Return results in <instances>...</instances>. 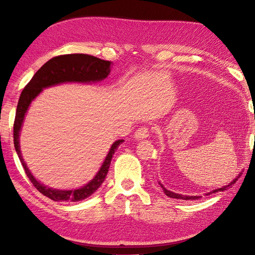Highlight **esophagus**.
I'll use <instances>...</instances> for the list:
<instances>
[{
	"label": "esophagus",
	"mask_w": 255,
	"mask_h": 255,
	"mask_svg": "<svg viewBox=\"0 0 255 255\" xmlns=\"http://www.w3.org/2000/svg\"><path fill=\"white\" fill-rule=\"evenodd\" d=\"M148 135H149V129L145 126L138 128L135 131L136 139H145V138L148 137Z\"/></svg>",
	"instance_id": "1"
}]
</instances>
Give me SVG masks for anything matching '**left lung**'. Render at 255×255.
<instances>
[{"instance_id":"obj_1","label":"left lung","mask_w":255,"mask_h":255,"mask_svg":"<svg viewBox=\"0 0 255 255\" xmlns=\"http://www.w3.org/2000/svg\"><path fill=\"white\" fill-rule=\"evenodd\" d=\"M239 178H240V175H239ZM239 178H236L234 181H232V182H231L230 184H227L226 187L216 189V190H214V191H211V192L215 193V192H218V191H224V190L231 188L232 185L234 184L237 180H239ZM158 183H159V185H161V187H162L164 193H165V195H166L167 197H170V198H174V199H182V200H196V199H198V198H200V197H198V196H182V195H178V193H174V192H172V191H169V190H166V189L164 188L163 185L161 184V182H158ZM211 192H209V193H211ZM207 195H208V193H207Z\"/></svg>"}]
</instances>
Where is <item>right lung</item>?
Here are the masks:
<instances>
[{
  "label": "right lung",
  "instance_id": "right-lung-1",
  "mask_svg": "<svg viewBox=\"0 0 255 255\" xmlns=\"http://www.w3.org/2000/svg\"><path fill=\"white\" fill-rule=\"evenodd\" d=\"M110 64L111 62H109V60H103L88 54H67L56 56V57L49 59L48 62L44 64L37 71L36 74L32 76V79L30 80L29 83L24 86L22 92H21L13 124L14 147L20 158V162L22 164L25 174H27L29 180L31 181L33 187L51 200L81 201L96 192L108 174L112 155L115 154L116 149L123 143L124 139H119L112 144L100 171L98 172L91 182L84 185L83 188L76 190H66V191L65 190L50 189L45 187L44 184L38 182L34 179V176L29 171L27 165H25L22 155H21L20 152L19 135L25 112H27L31 101L41 92V90L44 88L64 83V82H82V83H86V82L101 81L109 75Z\"/></svg>",
  "mask_w": 255,
  "mask_h": 255
}]
</instances>
